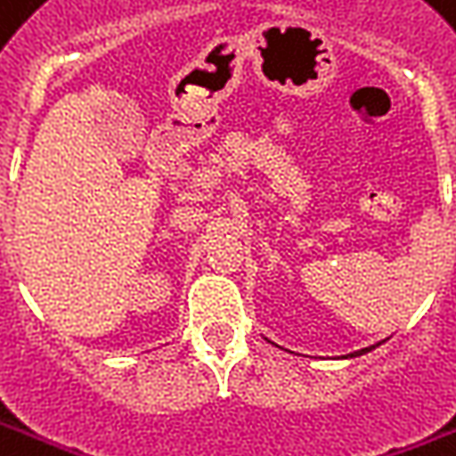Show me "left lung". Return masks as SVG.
Wrapping results in <instances>:
<instances>
[{"label": "left lung", "mask_w": 456, "mask_h": 456, "mask_svg": "<svg viewBox=\"0 0 456 456\" xmlns=\"http://www.w3.org/2000/svg\"><path fill=\"white\" fill-rule=\"evenodd\" d=\"M368 350H372V348H362V350H358V353H353V355H362V353H368Z\"/></svg>", "instance_id": "obj_1"}]
</instances>
